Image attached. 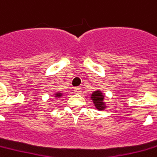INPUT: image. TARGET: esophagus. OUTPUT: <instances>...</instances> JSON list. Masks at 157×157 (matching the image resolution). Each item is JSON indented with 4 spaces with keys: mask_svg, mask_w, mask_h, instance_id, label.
Here are the masks:
<instances>
[{
    "mask_svg": "<svg viewBox=\"0 0 157 157\" xmlns=\"http://www.w3.org/2000/svg\"><path fill=\"white\" fill-rule=\"evenodd\" d=\"M74 91L75 93H76V94H81V93H82V88L79 87H75L74 88Z\"/></svg>",
    "mask_w": 157,
    "mask_h": 157,
    "instance_id": "1",
    "label": "esophagus"
}]
</instances>
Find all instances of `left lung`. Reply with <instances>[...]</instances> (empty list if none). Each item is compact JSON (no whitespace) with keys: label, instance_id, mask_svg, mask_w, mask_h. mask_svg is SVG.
Listing matches in <instances>:
<instances>
[{"label":"left lung","instance_id":"left-lung-1","mask_svg":"<svg viewBox=\"0 0 157 157\" xmlns=\"http://www.w3.org/2000/svg\"><path fill=\"white\" fill-rule=\"evenodd\" d=\"M91 99L93 100V102L94 103V105L96 106L97 109L103 110L105 108L104 105V95L102 94L101 91H94L92 94Z\"/></svg>","mask_w":157,"mask_h":157}]
</instances>
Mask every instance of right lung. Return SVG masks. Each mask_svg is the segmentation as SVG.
Returning a JSON list of instances; mask_svg holds the SVG:
<instances>
[{
	"mask_svg": "<svg viewBox=\"0 0 157 157\" xmlns=\"http://www.w3.org/2000/svg\"><path fill=\"white\" fill-rule=\"evenodd\" d=\"M62 95H63L62 94H60V93H57V94H56V97H61Z\"/></svg>",
	"mask_w": 157,
	"mask_h": 157,
	"instance_id": "right-lung-1",
	"label": "right lung"
}]
</instances>
